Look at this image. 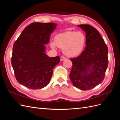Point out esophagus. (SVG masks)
<instances>
[{"label": "esophagus", "instance_id": "34e87169", "mask_svg": "<svg viewBox=\"0 0 120 120\" xmlns=\"http://www.w3.org/2000/svg\"><path fill=\"white\" fill-rule=\"evenodd\" d=\"M66 57H65L64 56H61L60 57V61H63L64 60H66Z\"/></svg>", "mask_w": 120, "mask_h": 120}]
</instances>
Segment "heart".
Wrapping results in <instances>:
<instances>
[{"label": "heart", "instance_id": "heart-1", "mask_svg": "<svg viewBox=\"0 0 120 120\" xmlns=\"http://www.w3.org/2000/svg\"><path fill=\"white\" fill-rule=\"evenodd\" d=\"M86 41V37L82 32L68 31L57 34L54 38V42H50V46L52 49L59 47L62 49L66 56L75 57L82 52Z\"/></svg>", "mask_w": 120, "mask_h": 120}]
</instances>
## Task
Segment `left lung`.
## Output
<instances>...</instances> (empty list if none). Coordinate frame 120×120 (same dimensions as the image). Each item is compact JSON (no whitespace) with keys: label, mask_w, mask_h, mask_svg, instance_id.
I'll return each mask as SVG.
<instances>
[{"label":"left lung","mask_w":120,"mask_h":120,"mask_svg":"<svg viewBox=\"0 0 120 120\" xmlns=\"http://www.w3.org/2000/svg\"><path fill=\"white\" fill-rule=\"evenodd\" d=\"M78 26L86 32V46L80 56L71 59L72 66L70 78L75 87L86 90L103 81L108 66V49L95 28L89 24Z\"/></svg>","instance_id":"obj_1"}]
</instances>
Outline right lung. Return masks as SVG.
<instances>
[{
  "mask_svg": "<svg viewBox=\"0 0 120 120\" xmlns=\"http://www.w3.org/2000/svg\"><path fill=\"white\" fill-rule=\"evenodd\" d=\"M56 24L34 22L21 32L13 46L11 64L17 81L27 88L41 89L48 85L60 57H50L45 46Z\"/></svg>",
  "mask_w": 120,
  "mask_h": 120,
  "instance_id": "obj_1",
  "label": "right lung"
}]
</instances>
